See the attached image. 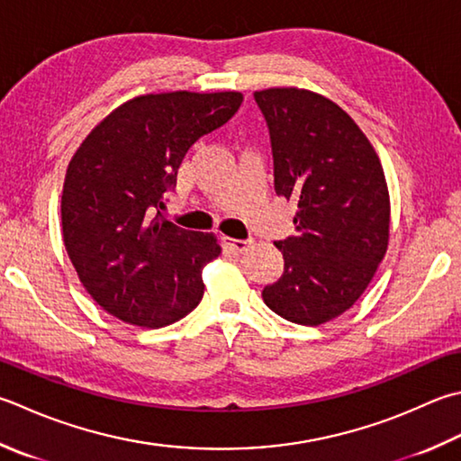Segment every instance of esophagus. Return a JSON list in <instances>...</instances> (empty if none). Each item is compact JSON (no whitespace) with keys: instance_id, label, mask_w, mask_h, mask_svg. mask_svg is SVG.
<instances>
[{"instance_id":"obj_1","label":"esophagus","mask_w":461,"mask_h":461,"mask_svg":"<svg viewBox=\"0 0 461 461\" xmlns=\"http://www.w3.org/2000/svg\"><path fill=\"white\" fill-rule=\"evenodd\" d=\"M223 243L228 248H231L233 251H240V254H243L249 246H251V240H236V238H223Z\"/></svg>"}]
</instances>
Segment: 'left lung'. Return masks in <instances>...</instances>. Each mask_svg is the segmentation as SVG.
Listing matches in <instances>:
<instances>
[{"label":"left lung","mask_w":461,"mask_h":461,"mask_svg":"<svg viewBox=\"0 0 461 461\" xmlns=\"http://www.w3.org/2000/svg\"><path fill=\"white\" fill-rule=\"evenodd\" d=\"M274 153L276 194L297 203L276 241L284 274L261 297L284 320L320 326L354 305L390 240V194L372 143L338 104L297 87L254 94Z\"/></svg>","instance_id":"8db88e82"}]
</instances>
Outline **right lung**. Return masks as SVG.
<instances>
[{
  "mask_svg": "<svg viewBox=\"0 0 461 461\" xmlns=\"http://www.w3.org/2000/svg\"><path fill=\"white\" fill-rule=\"evenodd\" d=\"M240 92L133 97L89 131L61 194L68 256L87 294L131 326L164 328L197 308L202 269L221 254L213 233L161 218L184 156L240 110Z\"/></svg>",
  "mask_w": 461,
  "mask_h": 461,
  "instance_id": "right-lung-1",
  "label": "right lung"
}]
</instances>
